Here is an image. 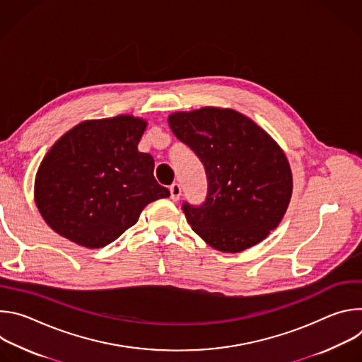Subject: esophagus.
Returning a JSON list of instances; mask_svg holds the SVG:
<instances>
[{
  "instance_id": "1",
  "label": "esophagus",
  "mask_w": 362,
  "mask_h": 362,
  "mask_svg": "<svg viewBox=\"0 0 362 362\" xmlns=\"http://www.w3.org/2000/svg\"><path fill=\"white\" fill-rule=\"evenodd\" d=\"M180 196H182V187H180V185H179V183H173V185L170 186V197H172V200L177 202V200L180 199Z\"/></svg>"
}]
</instances>
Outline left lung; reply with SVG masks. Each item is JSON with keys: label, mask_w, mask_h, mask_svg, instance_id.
Returning <instances> with one entry per match:
<instances>
[{"label": "left lung", "mask_w": 362, "mask_h": 362, "mask_svg": "<svg viewBox=\"0 0 362 362\" xmlns=\"http://www.w3.org/2000/svg\"><path fill=\"white\" fill-rule=\"evenodd\" d=\"M168 122L208 177L204 203L183 204L193 232L226 253L262 242L281 223L292 196V172L281 146L232 109L176 112Z\"/></svg>", "instance_id": "8db88e82"}]
</instances>
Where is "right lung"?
Returning a JSON list of instances; mask_svg holds the SVG:
<instances>
[{"mask_svg": "<svg viewBox=\"0 0 362 362\" xmlns=\"http://www.w3.org/2000/svg\"><path fill=\"white\" fill-rule=\"evenodd\" d=\"M146 127L130 115L86 120L51 146L34 182L37 209L51 229L80 246L103 247L148 203L170 196L153 176V158L137 148Z\"/></svg>", "mask_w": 362, "mask_h": 362, "instance_id": "add662e5", "label": "right lung"}]
</instances>
